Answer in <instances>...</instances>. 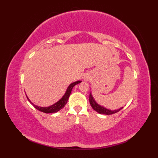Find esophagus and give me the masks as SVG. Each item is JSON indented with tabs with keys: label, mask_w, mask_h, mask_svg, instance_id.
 <instances>
[{
	"label": "esophagus",
	"mask_w": 158,
	"mask_h": 158,
	"mask_svg": "<svg viewBox=\"0 0 158 158\" xmlns=\"http://www.w3.org/2000/svg\"><path fill=\"white\" fill-rule=\"evenodd\" d=\"M85 80H88V77H86L85 78Z\"/></svg>",
	"instance_id": "34e87169"
}]
</instances>
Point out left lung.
<instances>
[{"label": "left lung", "mask_w": 158, "mask_h": 158, "mask_svg": "<svg viewBox=\"0 0 158 158\" xmlns=\"http://www.w3.org/2000/svg\"><path fill=\"white\" fill-rule=\"evenodd\" d=\"M89 103L94 110H95L96 112H98L100 114H104V115H112V114L119 112L121 109H122L123 108V107H121L120 109H118L117 110H110L109 109H106L105 106L100 105L99 104L96 102V100L93 97L91 92L89 94Z\"/></svg>", "instance_id": "left-lung-1"}]
</instances>
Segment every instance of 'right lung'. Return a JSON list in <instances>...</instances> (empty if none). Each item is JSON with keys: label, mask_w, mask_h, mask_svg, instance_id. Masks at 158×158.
<instances>
[{"label": "right lung", "mask_w": 158, "mask_h": 158, "mask_svg": "<svg viewBox=\"0 0 158 158\" xmlns=\"http://www.w3.org/2000/svg\"><path fill=\"white\" fill-rule=\"evenodd\" d=\"M81 81H77L75 82H73L72 83H70V84L69 85L68 88H67L66 91L65 92L64 94L62 97L61 98H60L58 102H56L55 104H53V105L49 106H47V107H42V106H39L37 105H35V104H33L30 99L28 98L27 96V98L28 100V101L31 102L32 105L34 106L35 108H36L37 110H40V111L43 112V113H56L59 111L60 109H62L63 107H64V106L66 105V104L68 102V100L69 96L70 95V93H71L72 89L73 88V87L76 85L77 84H78V83H80Z\"/></svg>", "instance_id": "right-lung-1"}]
</instances>
